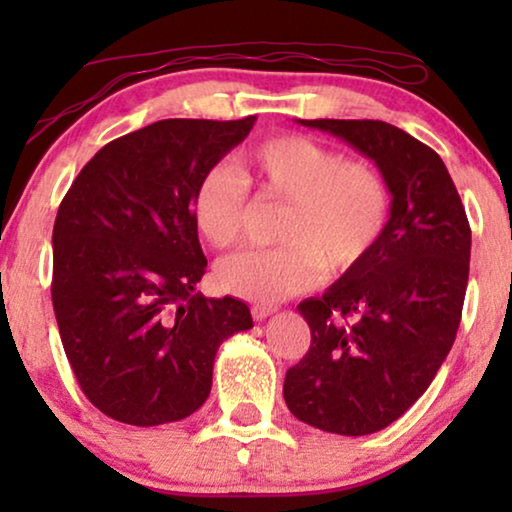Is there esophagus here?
<instances>
[{
  "mask_svg": "<svg viewBox=\"0 0 512 512\" xmlns=\"http://www.w3.org/2000/svg\"><path fill=\"white\" fill-rule=\"evenodd\" d=\"M272 312H277L275 305H251V317H254L256 321L268 319Z\"/></svg>",
  "mask_w": 512,
  "mask_h": 512,
  "instance_id": "esophagus-1",
  "label": "esophagus"
}]
</instances>
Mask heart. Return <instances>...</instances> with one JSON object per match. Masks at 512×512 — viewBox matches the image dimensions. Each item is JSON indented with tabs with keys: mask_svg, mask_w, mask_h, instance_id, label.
Returning <instances> with one entry per match:
<instances>
[{
	"mask_svg": "<svg viewBox=\"0 0 512 512\" xmlns=\"http://www.w3.org/2000/svg\"><path fill=\"white\" fill-rule=\"evenodd\" d=\"M237 175L214 165L195 184L193 226L214 249L242 237L249 188L286 202L272 249H244L216 268L221 289L251 303H279L317 286L328 275H347L373 256L389 223V186L375 165L345 158L307 135H275L237 158Z\"/></svg>",
	"mask_w": 512,
	"mask_h": 512,
	"instance_id": "obj_1",
	"label": "heart"
}]
</instances>
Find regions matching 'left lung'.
Listing matches in <instances>:
<instances>
[{
    "instance_id": "left-lung-1",
    "label": "left lung",
    "mask_w": 512,
    "mask_h": 512,
    "mask_svg": "<svg viewBox=\"0 0 512 512\" xmlns=\"http://www.w3.org/2000/svg\"><path fill=\"white\" fill-rule=\"evenodd\" d=\"M375 160L391 193L382 242L321 298L298 305L312 333L286 370L284 401L300 422L368 436L429 389L457 338L471 226L454 181L429 146L384 121H300Z\"/></svg>"
}]
</instances>
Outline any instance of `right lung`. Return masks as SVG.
Returning a JSON list of instances; mask_svg holds the SVG:
<instances>
[{
    "instance_id": "obj_1",
    "label": "right lung",
    "mask_w": 512,
    "mask_h": 512,
    "mask_svg": "<svg viewBox=\"0 0 512 512\" xmlns=\"http://www.w3.org/2000/svg\"><path fill=\"white\" fill-rule=\"evenodd\" d=\"M167 118L102 146L74 179L53 226V310L76 382L116 422L193 415L214 356L254 326L242 300L195 291L207 270L191 198L202 174L254 128Z\"/></svg>"
}]
</instances>
